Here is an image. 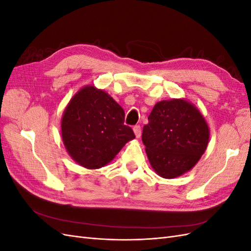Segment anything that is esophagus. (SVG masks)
Instances as JSON below:
<instances>
[{"label": "esophagus", "instance_id": "esophagus-1", "mask_svg": "<svg viewBox=\"0 0 251 251\" xmlns=\"http://www.w3.org/2000/svg\"><path fill=\"white\" fill-rule=\"evenodd\" d=\"M133 130H134V133H135V136H136V137L139 138L140 136H141V127H140V126H139V125L135 126L133 127Z\"/></svg>", "mask_w": 251, "mask_h": 251}]
</instances>
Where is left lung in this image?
Listing matches in <instances>:
<instances>
[{"label":"left lung","mask_w":251,"mask_h":251,"mask_svg":"<svg viewBox=\"0 0 251 251\" xmlns=\"http://www.w3.org/2000/svg\"><path fill=\"white\" fill-rule=\"evenodd\" d=\"M143 126L142 142L151 165L162 178L192 170L206 150L209 130L199 110L184 100L157 102Z\"/></svg>","instance_id":"8db88e82"}]
</instances>
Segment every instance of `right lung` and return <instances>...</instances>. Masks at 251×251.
I'll list each match as a JSON object with an SVG mask.
<instances>
[{
	"instance_id": "add662e5",
	"label": "right lung",
	"mask_w": 251,
	"mask_h": 251,
	"mask_svg": "<svg viewBox=\"0 0 251 251\" xmlns=\"http://www.w3.org/2000/svg\"><path fill=\"white\" fill-rule=\"evenodd\" d=\"M62 137L69 155L87 169L109 163L135 138L125 125V111L102 90L82 88L67 105L62 119Z\"/></svg>"
}]
</instances>
